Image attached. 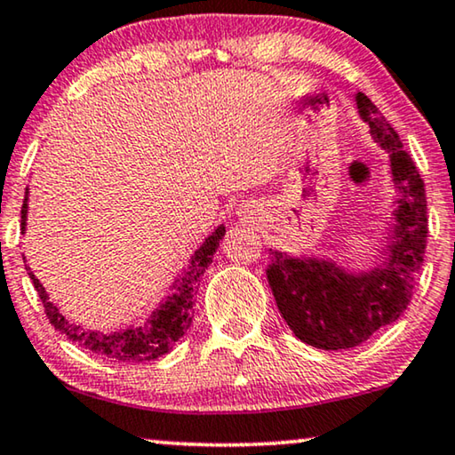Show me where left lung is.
Instances as JSON below:
<instances>
[{
	"instance_id": "1",
	"label": "left lung",
	"mask_w": 455,
	"mask_h": 455,
	"mask_svg": "<svg viewBox=\"0 0 455 455\" xmlns=\"http://www.w3.org/2000/svg\"><path fill=\"white\" fill-rule=\"evenodd\" d=\"M356 105L372 139L389 153L394 184L400 192L389 252L381 265L358 275L346 273L331 260L294 259L282 251L269 252L267 269L285 323L298 339L321 350L356 347L400 319L412 300L428 238L425 182L412 157L364 92L356 95Z\"/></svg>"
}]
</instances>
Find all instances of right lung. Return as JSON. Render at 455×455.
<instances>
[{"mask_svg":"<svg viewBox=\"0 0 455 455\" xmlns=\"http://www.w3.org/2000/svg\"><path fill=\"white\" fill-rule=\"evenodd\" d=\"M28 195V188H27ZM28 196L24 198L22 211H20V228L24 232L27 228V211H28ZM226 234V228L220 226L207 240L203 242V246L195 252V257L190 259V267L182 273V277L178 279V283L173 285L176 291L172 296H167L165 302L159 304L157 310H153V315L148 316L145 325L140 327H130L124 331L114 333H103V331H91L80 325H74L60 313L58 307H53V302H49V296L39 279L35 277V273L28 269V277L33 279V285L39 294L43 308L52 325L58 329L61 335H66L70 341H76L78 346H83L84 350H91L99 354V356L111 358L116 363H147V360H155L164 356L176 346V341L186 333V329L192 323V304H195V290L201 277L207 271V267L213 260V254L220 246V240Z\"/></svg>","mask_w":455,"mask_h":455,"instance_id":"obj_1","label":"right lung"}]
</instances>
